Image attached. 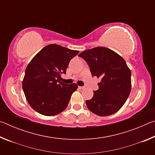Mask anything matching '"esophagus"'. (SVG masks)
Returning <instances> with one entry per match:
<instances>
[{
	"mask_svg": "<svg viewBox=\"0 0 155 155\" xmlns=\"http://www.w3.org/2000/svg\"><path fill=\"white\" fill-rule=\"evenodd\" d=\"M85 87H81V86H78V89H80V90H83V89H85Z\"/></svg>",
	"mask_w": 155,
	"mask_h": 155,
	"instance_id": "34e87169",
	"label": "esophagus"
}]
</instances>
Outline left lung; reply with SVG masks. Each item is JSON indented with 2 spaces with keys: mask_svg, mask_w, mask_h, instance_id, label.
<instances>
[{
  "mask_svg": "<svg viewBox=\"0 0 155 155\" xmlns=\"http://www.w3.org/2000/svg\"><path fill=\"white\" fill-rule=\"evenodd\" d=\"M78 57L87 63L93 77L101 78L98 90L86 101L90 111L100 116L116 113L127 101L131 90L130 70L122 57L104 47H96L81 52Z\"/></svg>",
  "mask_w": 155,
  "mask_h": 155,
  "instance_id": "obj_1",
  "label": "left lung"
}]
</instances>
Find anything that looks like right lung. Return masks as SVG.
I'll return each instance as SVG.
<instances>
[{
	"label": "right lung",
	"mask_w": 155,
	"mask_h": 155,
	"mask_svg": "<svg viewBox=\"0 0 155 155\" xmlns=\"http://www.w3.org/2000/svg\"><path fill=\"white\" fill-rule=\"evenodd\" d=\"M57 44H49L33 57L25 70L22 88L28 104L40 114L55 115L66 109L76 83H62L71 59L78 53Z\"/></svg>",
	"instance_id": "right-lung-1"
}]
</instances>
